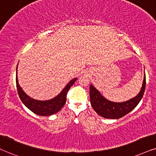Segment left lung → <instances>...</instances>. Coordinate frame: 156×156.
Instances as JSON below:
<instances>
[{
    "label": "left lung",
    "instance_id": "left-lung-1",
    "mask_svg": "<svg viewBox=\"0 0 156 156\" xmlns=\"http://www.w3.org/2000/svg\"><path fill=\"white\" fill-rule=\"evenodd\" d=\"M145 88V74H144L143 82L140 90L137 96L128 101L114 102L106 99L100 92L90 85V100L92 107L98 115L106 119H119L129 113L135 109L143 98Z\"/></svg>",
    "mask_w": 156,
    "mask_h": 156
}]
</instances>
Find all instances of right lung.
<instances>
[{
    "mask_svg": "<svg viewBox=\"0 0 156 156\" xmlns=\"http://www.w3.org/2000/svg\"><path fill=\"white\" fill-rule=\"evenodd\" d=\"M18 67V66H17ZM77 78L70 80L68 84L65 86L58 96H56L52 99L46 100V101H39L30 97L23 91L22 88L19 86L17 78V68H16V87L18 94H19L20 99L22 103L27 106L29 110L34 112V114L39 116H50L56 114L62 109L66 102V95L68 90L71 87L74 83L76 81Z\"/></svg>",
    "mask_w": 156,
    "mask_h": 156,
    "instance_id": "1",
    "label": "right lung"
}]
</instances>
